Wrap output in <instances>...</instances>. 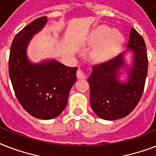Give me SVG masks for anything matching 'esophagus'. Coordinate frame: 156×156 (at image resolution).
I'll list each match as a JSON object with an SVG mask.
<instances>
[{
	"mask_svg": "<svg viewBox=\"0 0 156 156\" xmlns=\"http://www.w3.org/2000/svg\"><path fill=\"white\" fill-rule=\"evenodd\" d=\"M77 78L78 79H85L86 78V74L82 69H78L77 71Z\"/></svg>",
	"mask_w": 156,
	"mask_h": 156,
	"instance_id": "1",
	"label": "esophagus"
}]
</instances>
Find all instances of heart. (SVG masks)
Listing matches in <instances>:
<instances>
[{"label":"heart","instance_id":"b5f03b06","mask_svg":"<svg viewBox=\"0 0 156 156\" xmlns=\"http://www.w3.org/2000/svg\"><path fill=\"white\" fill-rule=\"evenodd\" d=\"M124 42V36L107 26H100L93 30L90 37L91 44L101 43L93 52L92 57L96 61H107L118 52Z\"/></svg>","mask_w":156,"mask_h":156}]
</instances>
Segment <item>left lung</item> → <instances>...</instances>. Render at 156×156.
<instances>
[{"label":"left lung","instance_id":"1","mask_svg":"<svg viewBox=\"0 0 156 156\" xmlns=\"http://www.w3.org/2000/svg\"><path fill=\"white\" fill-rule=\"evenodd\" d=\"M127 48L132 50L134 55L126 83L117 79L118 70L125 67L122 53L93 66L92 73L87 79L91 108L104 120L113 121L126 116L143 95L147 75V53L145 41L134 28H131Z\"/></svg>","mask_w":156,"mask_h":156}]
</instances>
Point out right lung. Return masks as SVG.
<instances>
[{
  "instance_id": "add662e5",
  "label": "right lung",
  "mask_w": 156,
  "mask_h": 156,
  "mask_svg": "<svg viewBox=\"0 0 156 156\" xmlns=\"http://www.w3.org/2000/svg\"><path fill=\"white\" fill-rule=\"evenodd\" d=\"M47 21V17L38 18L21 30L12 42L9 58V78L18 102L28 113L42 120L55 118L63 112L78 70L55 60L40 64L28 61V44Z\"/></svg>"
}]
</instances>
